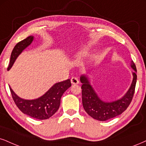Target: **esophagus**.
I'll return each instance as SVG.
<instances>
[{
	"mask_svg": "<svg viewBox=\"0 0 146 146\" xmlns=\"http://www.w3.org/2000/svg\"><path fill=\"white\" fill-rule=\"evenodd\" d=\"M71 83L73 84H77L79 83V80L76 77H72L71 78Z\"/></svg>",
	"mask_w": 146,
	"mask_h": 146,
	"instance_id": "1",
	"label": "esophagus"
}]
</instances>
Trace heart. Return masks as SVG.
Segmentation results:
<instances>
[{
	"label": "heart",
	"instance_id": "1",
	"mask_svg": "<svg viewBox=\"0 0 146 146\" xmlns=\"http://www.w3.org/2000/svg\"><path fill=\"white\" fill-rule=\"evenodd\" d=\"M88 51H89L88 48H82V49L80 50V51H79L78 53H76L77 58L80 59V58H81V57L87 55V54L88 53Z\"/></svg>",
	"mask_w": 146,
	"mask_h": 146
}]
</instances>
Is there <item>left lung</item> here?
I'll use <instances>...</instances> for the list:
<instances>
[{
  "label": "left lung",
  "instance_id": "8db88e82",
  "mask_svg": "<svg viewBox=\"0 0 146 146\" xmlns=\"http://www.w3.org/2000/svg\"><path fill=\"white\" fill-rule=\"evenodd\" d=\"M131 67L135 72H133V79L130 88L123 98L111 102H105L101 100L90 84L88 76L86 75L80 76V80L82 84V106L90 116L100 121H105L121 114L127 110L132 101L137 82V69L133 61H131Z\"/></svg>",
  "mask_w": 146,
  "mask_h": 146
}]
</instances>
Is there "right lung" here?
Listing matches in <instances>:
<instances>
[{"label":"right lung","instance_id":"obj_1","mask_svg":"<svg viewBox=\"0 0 146 146\" xmlns=\"http://www.w3.org/2000/svg\"><path fill=\"white\" fill-rule=\"evenodd\" d=\"M33 40L34 36H30L16 44L11 55L10 63L7 70L11 69L17 57L31 44ZM70 87L71 82L70 79L57 82L42 96L32 100L20 98L14 93L10 87L9 89L14 102L23 114L38 120H45L51 117L57 111L60 106L62 95Z\"/></svg>","mask_w":146,"mask_h":146}]
</instances>
